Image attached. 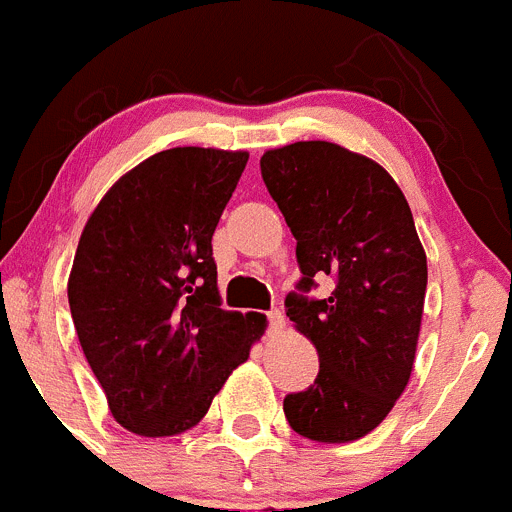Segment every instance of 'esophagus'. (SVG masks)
I'll return each instance as SVG.
<instances>
[{"instance_id": "1", "label": "esophagus", "mask_w": 512, "mask_h": 512, "mask_svg": "<svg viewBox=\"0 0 512 512\" xmlns=\"http://www.w3.org/2000/svg\"><path fill=\"white\" fill-rule=\"evenodd\" d=\"M267 321H270V334H278V331L285 329V316L278 311V308L267 313Z\"/></svg>"}]
</instances>
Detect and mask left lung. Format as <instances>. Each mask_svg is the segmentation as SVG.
<instances>
[{
    "label": "left lung",
    "mask_w": 512,
    "mask_h": 512,
    "mask_svg": "<svg viewBox=\"0 0 512 512\" xmlns=\"http://www.w3.org/2000/svg\"><path fill=\"white\" fill-rule=\"evenodd\" d=\"M260 170L303 273L285 313L319 352V375L285 395V418L319 444L357 441L393 411L416 359L428 267L411 206L380 163L334 142L267 150ZM321 272L337 288L306 299Z\"/></svg>",
    "instance_id": "left-lung-1"
}]
</instances>
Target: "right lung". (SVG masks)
<instances>
[{"label":"right lung","mask_w":512,"mask_h":512,"mask_svg":"<svg viewBox=\"0 0 512 512\" xmlns=\"http://www.w3.org/2000/svg\"><path fill=\"white\" fill-rule=\"evenodd\" d=\"M250 153L173 147L127 170L91 211L68 275L73 326L114 421L176 436L209 411L265 334L224 311L211 237Z\"/></svg>","instance_id":"1"}]
</instances>
